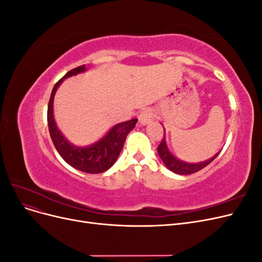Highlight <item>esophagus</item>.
Wrapping results in <instances>:
<instances>
[{
	"mask_svg": "<svg viewBox=\"0 0 262 262\" xmlns=\"http://www.w3.org/2000/svg\"><path fill=\"white\" fill-rule=\"evenodd\" d=\"M153 118H154V116H153L152 110H150V109H144L143 112H141V114L139 116V122L141 124L144 125V124H147L148 122L152 121Z\"/></svg>",
	"mask_w": 262,
	"mask_h": 262,
	"instance_id": "obj_1",
	"label": "esophagus"
}]
</instances>
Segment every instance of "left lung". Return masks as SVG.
<instances>
[{
  "mask_svg": "<svg viewBox=\"0 0 262 262\" xmlns=\"http://www.w3.org/2000/svg\"><path fill=\"white\" fill-rule=\"evenodd\" d=\"M164 132H165V129H164ZM157 152H158V155H160V157H161V160L163 161L166 167H167L169 170H171L175 173H178V175H190V173L199 171L202 168H204L205 166H208L211 162L215 160L221 150L213 157H211L210 160L201 162V163L190 164V163L182 162L169 152L167 144H166V139H165V133H164V138L160 143V145H158V147H157Z\"/></svg>",
  "mask_w": 262,
  "mask_h": 262,
  "instance_id": "obj_1",
  "label": "left lung"
}]
</instances>
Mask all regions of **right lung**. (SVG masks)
Segmentation results:
<instances>
[{
	"label": "right lung",
	"mask_w": 262,
	"mask_h": 262,
	"mask_svg": "<svg viewBox=\"0 0 262 262\" xmlns=\"http://www.w3.org/2000/svg\"><path fill=\"white\" fill-rule=\"evenodd\" d=\"M85 71V64L77 67L69 71L61 80L55 83L48 105V126L50 137L55 148H57L60 156L70 166L87 173H99L106 171L115 164L123 147L126 136L136 126L138 119H131L129 121L114 125L105 137H102L99 141L95 142L94 144L90 146L81 147L71 144L63 137V134L55 124L53 118V98L58 87L67 77L83 73Z\"/></svg>",
	"instance_id": "add662e5"
}]
</instances>
